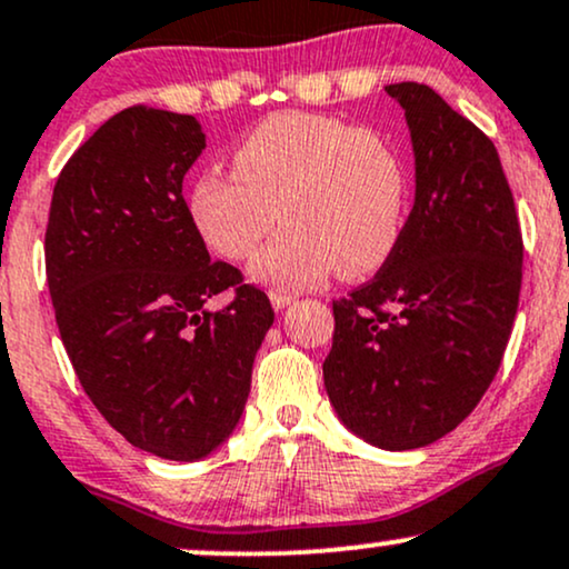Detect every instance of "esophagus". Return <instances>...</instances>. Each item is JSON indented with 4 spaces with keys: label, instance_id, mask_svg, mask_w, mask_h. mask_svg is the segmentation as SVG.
Listing matches in <instances>:
<instances>
[{
    "label": "esophagus",
    "instance_id": "obj_1",
    "mask_svg": "<svg viewBox=\"0 0 569 569\" xmlns=\"http://www.w3.org/2000/svg\"><path fill=\"white\" fill-rule=\"evenodd\" d=\"M293 293H286V291H280V289H272L270 291V302H272V307H276V310H286V307H289L291 302H293Z\"/></svg>",
    "mask_w": 569,
    "mask_h": 569
}]
</instances>
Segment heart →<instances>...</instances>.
<instances>
[{
	"mask_svg": "<svg viewBox=\"0 0 569 569\" xmlns=\"http://www.w3.org/2000/svg\"><path fill=\"white\" fill-rule=\"evenodd\" d=\"M232 169L196 177L190 219L219 257L246 262L280 211L286 230L251 264L259 283L307 289L331 270L362 278L397 249L410 184L385 134L331 116L276 113L238 142Z\"/></svg>",
	"mask_w": 569,
	"mask_h": 569,
	"instance_id": "b5f03b06",
	"label": "heart"
}]
</instances>
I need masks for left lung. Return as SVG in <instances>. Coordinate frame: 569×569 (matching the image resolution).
<instances>
[{
    "instance_id": "obj_1",
    "label": "left lung",
    "mask_w": 569,
    "mask_h": 569,
    "mask_svg": "<svg viewBox=\"0 0 569 569\" xmlns=\"http://www.w3.org/2000/svg\"><path fill=\"white\" fill-rule=\"evenodd\" d=\"M406 111L416 198L392 257L333 302L328 400L352 435L413 450L461 423L503 360L522 232L498 150L432 87H385Z\"/></svg>"
}]
</instances>
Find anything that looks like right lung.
Segmentation results:
<instances>
[{
  "instance_id": "right-lung-1",
  "label": "right lung",
  "mask_w": 569,
  "mask_h": 569,
  "mask_svg": "<svg viewBox=\"0 0 569 569\" xmlns=\"http://www.w3.org/2000/svg\"><path fill=\"white\" fill-rule=\"evenodd\" d=\"M207 148L196 116L132 106L68 159L44 236L60 339L119 435L167 461H198L241 421L276 320L238 267L211 262L182 198ZM232 288L233 302H206Z\"/></svg>"
}]
</instances>
